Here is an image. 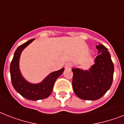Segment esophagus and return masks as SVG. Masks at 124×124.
I'll return each instance as SVG.
<instances>
[{
	"mask_svg": "<svg viewBox=\"0 0 124 124\" xmlns=\"http://www.w3.org/2000/svg\"><path fill=\"white\" fill-rule=\"evenodd\" d=\"M71 67L72 64H71V63H70V62L66 63V64H65V66H64V68H65V69H66V70H70V69H71Z\"/></svg>",
	"mask_w": 124,
	"mask_h": 124,
	"instance_id": "obj_1",
	"label": "esophagus"
}]
</instances>
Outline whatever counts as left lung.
<instances>
[{
	"mask_svg": "<svg viewBox=\"0 0 124 124\" xmlns=\"http://www.w3.org/2000/svg\"><path fill=\"white\" fill-rule=\"evenodd\" d=\"M96 47L98 55L88 70L72 69L74 92L83 100H96L102 98L113 82L114 65L111 54L104 45L99 44Z\"/></svg>",
	"mask_w": 124,
	"mask_h": 124,
	"instance_id": "8db88e82",
	"label": "left lung"
}]
</instances>
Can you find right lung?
Masks as SVG:
<instances>
[{"instance_id": "obj_1", "label": "right lung", "mask_w": 124, "mask_h": 124, "mask_svg": "<svg viewBox=\"0 0 124 124\" xmlns=\"http://www.w3.org/2000/svg\"><path fill=\"white\" fill-rule=\"evenodd\" d=\"M34 40H30L17 47L11 62L10 75L13 86L16 92L28 100L36 101L47 98L51 94L54 82L63 73L64 68L51 73L39 83L33 84L26 80L20 71V57L22 51Z\"/></svg>"}]
</instances>
